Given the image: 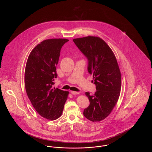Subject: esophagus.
I'll return each mask as SVG.
<instances>
[{
    "label": "esophagus",
    "instance_id": "34e87169",
    "mask_svg": "<svg viewBox=\"0 0 152 152\" xmlns=\"http://www.w3.org/2000/svg\"><path fill=\"white\" fill-rule=\"evenodd\" d=\"M71 94H79V92H75V91H71Z\"/></svg>",
    "mask_w": 152,
    "mask_h": 152
}]
</instances>
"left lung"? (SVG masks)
Segmentation results:
<instances>
[{
  "label": "left lung",
  "mask_w": 152,
  "mask_h": 152,
  "mask_svg": "<svg viewBox=\"0 0 152 152\" xmlns=\"http://www.w3.org/2000/svg\"><path fill=\"white\" fill-rule=\"evenodd\" d=\"M88 60V71L93 75L96 91L86 92L90 104L84 116L92 122L104 120L118 101L121 88V75L116 56L108 45L97 36L73 39Z\"/></svg>",
  "instance_id": "obj_1"
}]
</instances>
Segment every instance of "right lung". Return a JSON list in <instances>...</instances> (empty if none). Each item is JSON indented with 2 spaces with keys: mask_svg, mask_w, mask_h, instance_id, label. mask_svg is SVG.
Instances as JSON below:
<instances>
[{
  "mask_svg": "<svg viewBox=\"0 0 152 152\" xmlns=\"http://www.w3.org/2000/svg\"><path fill=\"white\" fill-rule=\"evenodd\" d=\"M68 41L61 38L44 40L31 52L26 65L24 84L29 100L40 116L51 121L61 116L69 94L53 87L60 50Z\"/></svg>",
  "mask_w": 152,
  "mask_h": 152,
  "instance_id": "obj_1",
  "label": "right lung"
}]
</instances>
